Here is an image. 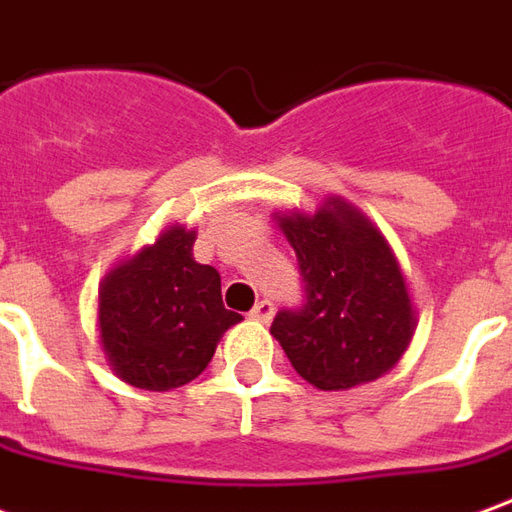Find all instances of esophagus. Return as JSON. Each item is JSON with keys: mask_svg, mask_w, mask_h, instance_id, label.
<instances>
[{"mask_svg": "<svg viewBox=\"0 0 512 512\" xmlns=\"http://www.w3.org/2000/svg\"><path fill=\"white\" fill-rule=\"evenodd\" d=\"M252 318H257V321H271L274 318V305L268 302V299H260L255 307H252V313H249Z\"/></svg>", "mask_w": 512, "mask_h": 512, "instance_id": "obj_1", "label": "esophagus"}]
</instances>
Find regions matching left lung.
<instances>
[{
  "label": "left lung",
  "mask_w": 512,
  "mask_h": 512,
  "mask_svg": "<svg viewBox=\"0 0 512 512\" xmlns=\"http://www.w3.org/2000/svg\"><path fill=\"white\" fill-rule=\"evenodd\" d=\"M299 260L302 305L282 307L271 335L299 377L346 391L382 377L413 335V305L391 246L346 202L282 216Z\"/></svg>",
  "instance_id": "left-lung-1"
}]
</instances>
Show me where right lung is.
Wrapping results in <instances>:
<instances>
[{
  "mask_svg": "<svg viewBox=\"0 0 512 512\" xmlns=\"http://www.w3.org/2000/svg\"><path fill=\"white\" fill-rule=\"evenodd\" d=\"M194 232H163L155 246L110 271L99 296V332L113 371L144 391L199 377L221 332L241 321L221 305V277L191 255Z\"/></svg>",
  "mask_w": 512,
  "mask_h": 512,
  "instance_id": "obj_1",
  "label": "right lung"
}]
</instances>
